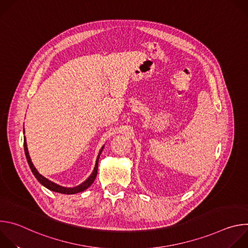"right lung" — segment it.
<instances>
[{
  "label": "right lung",
  "instance_id": "1",
  "mask_svg": "<svg viewBox=\"0 0 248 248\" xmlns=\"http://www.w3.org/2000/svg\"><path fill=\"white\" fill-rule=\"evenodd\" d=\"M23 146H24V153H25V156H26V160H27V163L31 169V171L33 172V174L35 175V178L37 179V181L42 185L44 186L46 188L52 190V191H55V192H59V193H62V194H76V193H78V192H81V191H84L85 189H87L95 181L96 179V175H97V171H98V163H99V157H100V154L101 152L103 151V148L104 146L101 148L100 152H99V155L97 157V160H96V164H95V168H94V170L93 172L91 173V175L89 176V178L84 182L82 183L81 185H79L78 186H76V187H64V186H59L51 181H49L48 179H46L45 176H43L42 174H40L38 172V170H36V168L34 167V165L32 164L31 162V159L29 157V153H28V149H27V144H26V139H25V136H24V141H23Z\"/></svg>",
  "mask_w": 248,
  "mask_h": 248
}]
</instances>
